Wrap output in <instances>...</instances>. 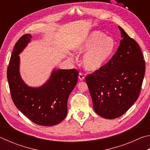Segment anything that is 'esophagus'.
Returning <instances> with one entry per match:
<instances>
[{"mask_svg": "<svg viewBox=\"0 0 150 150\" xmlns=\"http://www.w3.org/2000/svg\"><path fill=\"white\" fill-rule=\"evenodd\" d=\"M79 79L80 81H83L85 79V76L83 75V73L80 72L79 74Z\"/></svg>", "mask_w": 150, "mask_h": 150, "instance_id": "esophagus-1", "label": "esophagus"}]
</instances>
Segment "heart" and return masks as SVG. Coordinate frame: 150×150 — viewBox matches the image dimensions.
<instances>
[{
	"label": "heart",
	"mask_w": 150,
	"mask_h": 150,
	"mask_svg": "<svg viewBox=\"0 0 150 150\" xmlns=\"http://www.w3.org/2000/svg\"><path fill=\"white\" fill-rule=\"evenodd\" d=\"M115 42L100 31H94L75 47L77 52L86 53L83 59L85 69L96 71L105 64L115 50Z\"/></svg>",
	"instance_id": "b5f03b06"
}]
</instances>
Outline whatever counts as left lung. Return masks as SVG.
I'll return each mask as SVG.
<instances>
[{"label":"left lung","instance_id":"left-lung-1","mask_svg":"<svg viewBox=\"0 0 150 150\" xmlns=\"http://www.w3.org/2000/svg\"><path fill=\"white\" fill-rule=\"evenodd\" d=\"M120 44L110 60L85 77L95 112L103 118L120 117L138 99L145 61L135 40L118 26Z\"/></svg>","mask_w":150,"mask_h":150}]
</instances>
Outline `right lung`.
<instances>
[{
    "label": "right lung",
    "instance_id": "obj_1",
    "mask_svg": "<svg viewBox=\"0 0 150 150\" xmlns=\"http://www.w3.org/2000/svg\"><path fill=\"white\" fill-rule=\"evenodd\" d=\"M32 36L25 34L14 45L7 69V79L15 106L33 122L50 126L61 122L67 113L68 97L77 83V69H58L42 87L27 86L20 77L18 54Z\"/></svg>",
    "mask_w": 150,
    "mask_h": 150
}]
</instances>
